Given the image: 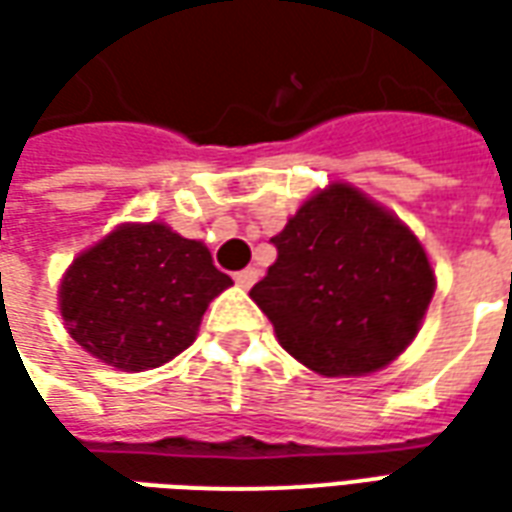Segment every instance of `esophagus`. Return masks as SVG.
I'll return each mask as SVG.
<instances>
[{
    "mask_svg": "<svg viewBox=\"0 0 512 512\" xmlns=\"http://www.w3.org/2000/svg\"><path fill=\"white\" fill-rule=\"evenodd\" d=\"M257 274H260L257 268H244V271H238V274H235V282H238L241 288H252V285L257 282Z\"/></svg>",
    "mask_w": 512,
    "mask_h": 512,
    "instance_id": "34e87169",
    "label": "esophagus"
}]
</instances>
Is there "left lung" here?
<instances>
[{
	"label": "left lung",
	"mask_w": 512,
	"mask_h": 512,
	"mask_svg": "<svg viewBox=\"0 0 512 512\" xmlns=\"http://www.w3.org/2000/svg\"><path fill=\"white\" fill-rule=\"evenodd\" d=\"M277 260L249 296L279 343L321 376L389 365L433 299V268L406 224L345 183L315 194L271 238Z\"/></svg>",
	"instance_id": "1"
}]
</instances>
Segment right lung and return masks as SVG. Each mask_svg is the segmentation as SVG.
Here are the masks:
<instances>
[{"instance_id": "right-lung-1", "label": "right lung", "mask_w": 512, "mask_h": 512, "mask_svg": "<svg viewBox=\"0 0 512 512\" xmlns=\"http://www.w3.org/2000/svg\"><path fill=\"white\" fill-rule=\"evenodd\" d=\"M230 285L200 241L167 224H126L73 260L60 310L73 340L101 362L147 370L194 343L208 301Z\"/></svg>"}]
</instances>
